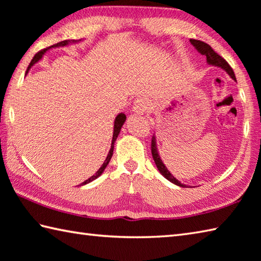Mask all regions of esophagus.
Returning a JSON list of instances; mask_svg holds the SVG:
<instances>
[{
  "instance_id": "34e87169",
  "label": "esophagus",
  "mask_w": 261,
  "mask_h": 261,
  "mask_svg": "<svg viewBox=\"0 0 261 261\" xmlns=\"http://www.w3.org/2000/svg\"><path fill=\"white\" fill-rule=\"evenodd\" d=\"M148 110H149V102L147 99L143 97L137 98L134 102V106H132V111L137 113V114H141V115L145 114L146 112H148Z\"/></svg>"
}]
</instances>
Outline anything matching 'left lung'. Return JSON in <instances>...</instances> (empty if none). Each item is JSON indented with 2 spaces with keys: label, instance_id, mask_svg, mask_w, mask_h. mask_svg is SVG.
I'll return each mask as SVG.
<instances>
[{
  "label": "left lung",
  "instance_id": "1",
  "mask_svg": "<svg viewBox=\"0 0 261 261\" xmlns=\"http://www.w3.org/2000/svg\"><path fill=\"white\" fill-rule=\"evenodd\" d=\"M189 42H191L192 45L195 48L198 52H200L201 55L205 56L206 57V63L209 65H212V66H217V67H220L225 70V72L229 75V76L234 80V81H236V77H235V74L233 72V69H231L230 66L228 65V63L224 59L221 58V57L216 54L215 51H213V49L211 48V46L209 44L204 43V42L202 41H198V40H193L191 39L189 40ZM151 155H153V159H154V162L156 164V167H158L159 171L161 172V174L165 178L168 179L169 181H171L172 184L177 185V186H180V187H186V185L185 184H181L179 181V180H177L176 178H174L171 172L169 171L168 168L165 167V164L163 163L162 159H161L160 156V153H159V149H158V145H156V138H155V135H153V138H151Z\"/></svg>",
  "mask_w": 261,
  "mask_h": 261
}]
</instances>
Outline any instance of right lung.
<instances>
[{
  "instance_id": "1",
  "label": "right lung",
  "mask_w": 261,
  "mask_h": 261,
  "mask_svg": "<svg viewBox=\"0 0 261 261\" xmlns=\"http://www.w3.org/2000/svg\"><path fill=\"white\" fill-rule=\"evenodd\" d=\"M80 41H81V40H79V41H75V40H70V41H69V40H65V41H61V42H59V43L51 45L50 48H48V49L40 51L39 54H36V55H35L34 58H33V60L31 61L30 66H28V70H30V68L32 67L33 65H35V64L37 63V61H40V60L42 59V57L44 56V54L46 52V50H50V49H54V48H60V46H66V45H69L70 43H77V42H80ZM27 73H28V72H27ZM125 120H126V116H125L124 114H123V113H120V114H118V115L115 117V121H114V131H113V139H112L111 150L108 151V155H107V158H106V160H105V162L102 163V165L100 167V169H99L98 171H97L96 173H94L92 177H90L88 180H85L84 182H82V185H87V184H89V182H91V181H93L94 179H97L99 176H101V173L103 172V170L106 169V167L108 165V163H110V161H111V159H112V156H113V150H114V144H115V141H116V139H117L118 135H120L121 129H122L123 124H124Z\"/></svg>"
}]
</instances>
